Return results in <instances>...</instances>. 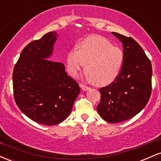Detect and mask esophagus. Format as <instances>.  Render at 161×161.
<instances>
[{"mask_svg": "<svg viewBox=\"0 0 161 161\" xmlns=\"http://www.w3.org/2000/svg\"><path fill=\"white\" fill-rule=\"evenodd\" d=\"M80 86L84 91H87V90H90V87H89L87 86H85L84 84H80Z\"/></svg>", "mask_w": 161, "mask_h": 161, "instance_id": "obj_1", "label": "esophagus"}]
</instances>
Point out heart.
Returning a JSON list of instances; mask_svg holds the SVG:
<instances>
[{
  "label": "heart",
  "instance_id": "b5f03b06",
  "mask_svg": "<svg viewBox=\"0 0 161 161\" xmlns=\"http://www.w3.org/2000/svg\"><path fill=\"white\" fill-rule=\"evenodd\" d=\"M124 62V52L113 46L108 40L99 35L84 38L77 49L70 50L66 56L68 71L77 77L86 67L87 77L99 86H106L116 80Z\"/></svg>",
  "mask_w": 161,
  "mask_h": 161
}]
</instances>
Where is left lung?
<instances>
[{
	"mask_svg": "<svg viewBox=\"0 0 161 161\" xmlns=\"http://www.w3.org/2000/svg\"><path fill=\"white\" fill-rule=\"evenodd\" d=\"M123 44L124 62L114 82L99 89L97 111L105 121L120 123L139 114L152 92V67L144 50L135 40L112 32Z\"/></svg>",
	"mask_w": 161,
	"mask_h": 161,
	"instance_id": "8db88e82",
	"label": "left lung"
}]
</instances>
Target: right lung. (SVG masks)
I'll return each mask as SVG.
<instances>
[{
	"label": "right lung",
	"instance_id": "right-lung-1",
	"mask_svg": "<svg viewBox=\"0 0 161 161\" xmlns=\"http://www.w3.org/2000/svg\"><path fill=\"white\" fill-rule=\"evenodd\" d=\"M56 31L45 34L23 49L14 66L13 86L17 106L28 118L56 125L69 116L80 93L77 83L68 76L65 65L50 59Z\"/></svg>",
	"mask_w": 161,
	"mask_h": 161
}]
</instances>
